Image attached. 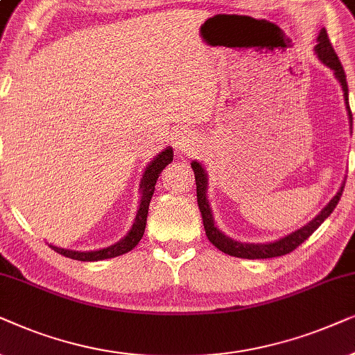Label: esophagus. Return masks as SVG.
<instances>
[{
	"instance_id": "34e87169",
	"label": "esophagus",
	"mask_w": 355,
	"mask_h": 355,
	"mask_svg": "<svg viewBox=\"0 0 355 355\" xmlns=\"http://www.w3.org/2000/svg\"><path fill=\"white\" fill-rule=\"evenodd\" d=\"M173 144H175V149L183 154H193L198 148H200L196 143L195 136H193L190 131H185V130L177 131V135L173 136Z\"/></svg>"
}]
</instances>
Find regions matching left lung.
I'll use <instances>...</instances> for the list:
<instances>
[{"label": "left lung", "mask_w": 355, "mask_h": 355, "mask_svg": "<svg viewBox=\"0 0 355 355\" xmlns=\"http://www.w3.org/2000/svg\"><path fill=\"white\" fill-rule=\"evenodd\" d=\"M315 55L318 56V60L324 66H328L333 71L334 78L339 83V86L343 89L344 94V103H346V110L349 116V126H351L352 133V113L349 108V89L346 83V73H344L341 61H339L338 55L334 53L331 44H329V37L326 34L324 29L320 31L318 37H316V46H315ZM191 168L195 172V180H196V196H198V206H200V212L202 216V225H205L206 235L209 239V242L214 245L216 248H219L220 252H224L230 257L237 258H247V259H266L274 257H282L287 254L299 247L300 243H304L311 234L315 232L318 227L323 224L324 219H328V216L334 211V207L338 206L339 200H341L343 190H344V182L336 195L333 196V200L311 219L309 224L302 225L300 229L294 230L289 235L274 240V242H264V243H247V242H239V240L230 239L229 235H225L219 227L216 225L214 216H212L209 200H207V172L205 170V165L198 160H193Z\"/></svg>", "instance_id": "obj_1"}]
</instances>
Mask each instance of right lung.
I'll return each mask as SVG.
<instances>
[{"label": "right lung", "instance_id": "obj_1", "mask_svg": "<svg viewBox=\"0 0 355 355\" xmlns=\"http://www.w3.org/2000/svg\"><path fill=\"white\" fill-rule=\"evenodd\" d=\"M173 160V149L167 146V148L160 150V153L155 155V157L150 160V162L146 165L143 178L139 182V207L138 212H136L135 222L128 230V234L125 237L118 240L116 243L110 245V247L98 248V250H89V252H76V250H68L55 247V245L50 243V248H53L56 253L63 254L66 258L78 259V261H102V259L115 258L120 257V254H125L133 250L136 245L139 243V240L143 239L144 229H146V220H148V211H149V202L150 198L154 195L155 183H157V178L162 170L167 167V165Z\"/></svg>", "mask_w": 355, "mask_h": 355}]
</instances>
